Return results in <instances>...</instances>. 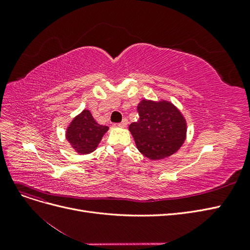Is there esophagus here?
Wrapping results in <instances>:
<instances>
[{
	"label": "esophagus",
	"instance_id": "1",
	"mask_svg": "<svg viewBox=\"0 0 250 250\" xmlns=\"http://www.w3.org/2000/svg\"><path fill=\"white\" fill-rule=\"evenodd\" d=\"M127 123H128L127 119H123L122 122H120V123L118 124V126H119V127H122V128H125V127L127 126Z\"/></svg>",
	"mask_w": 250,
	"mask_h": 250
}]
</instances>
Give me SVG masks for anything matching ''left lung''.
I'll use <instances>...</instances> for the list:
<instances>
[{
	"label": "left lung",
	"instance_id": "obj_1",
	"mask_svg": "<svg viewBox=\"0 0 250 250\" xmlns=\"http://www.w3.org/2000/svg\"><path fill=\"white\" fill-rule=\"evenodd\" d=\"M140 119L129 130L140 152L150 160H162L175 153L186 139L184 117L173 104L143 100L138 105Z\"/></svg>",
	"mask_w": 250,
	"mask_h": 250
}]
</instances>
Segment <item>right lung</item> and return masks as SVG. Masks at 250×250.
<instances>
[{
  "label": "right lung",
  "mask_w": 250,
  "mask_h": 250,
  "mask_svg": "<svg viewBox=\"0 0 250 250\" xmlns=\"http://www.w3.org/2000/svg\"><path fill=\"white\" fill-rule=\"evenodd\" d=\"M107 130V126L98 124L89 110L84 109L67 127L66 139L78 153L87 154L97 148Z\"/></svg>",
  "instance_id": "obj_1"
}]
</instances>
